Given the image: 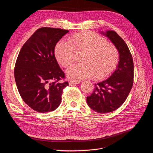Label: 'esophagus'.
Masks as SVG:
<instances>
[{"instance_id": "34e87169", "label": "esophagus", "mask_w": 153, "mask_h": 153, "mask_svg": "<svg viewBox=\"0 0 153 153\" xmlns=\"http://www.w3.org/2000/svg\"><path fill=\"white\" fill-rule=\"evenodd\" d=\"M80 83L79 81H74V80H71L69 82V85H77Z\"/></svg>"}]
</instances>
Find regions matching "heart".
Segmentation results:
<instances>
[{
    "label": "heart",
    "mask_w": 153,
    "mask_h": 153,
    "mask_svg": "<svg viewBox=\"0 0 153 153\" xmlns=\"http://www.w3.org/2000/svg\"><path fill=\"white\" fill-rule=\"evenodd\" d=\"M75 53H82V63L73 65L67 70V76L73 80H83L93 75L97 80L105 78L112 74L119 62L117 48L104 38L89 31L74 34L67 42H58L54 49L57 60L65 67L74 62Z\"/></svg>",
    "instance_id": "1"
}]
</instances>
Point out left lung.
<instances>
[{
  "mask_svg": "<svg viewBox=\"0 0 153 153\" xmlns=\"http://www.w3.org/2000/svg\"><path fill=\"white\" fill-rule=\"evenodd\" d=\"M100 33L111 41L119 53L116 70L105 80L95 84L93 93L87 97V104L93 111L105 114L119 108L129 95L133 85L134 63L129 48L117 33L107 30Z\"/></svg>",
  "mask_w": 153,
  "mask_h": 153,
  "instance_id": "obj_1",
  "label": "left lung"
}]
</instances>
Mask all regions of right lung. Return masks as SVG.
Here are the masks:
<instances>
[{"instance_id": "right-lung-1", "label": "right lung", "mask_w": 153, "mask_h": 153, "mask_svg": "<svg viewBox=\"0 0 153 153\" xmlns=\"http://www.w3.org/2000/svg\"><path fill=\"white\" fill-rule=\"evenodd\" d=\"M68 30L41 27L22 46L14 68L17 88L22 100L39 113L53 111L60 105L65 73L54 56L57 42Z\"/></svg>"}]
</instances>
